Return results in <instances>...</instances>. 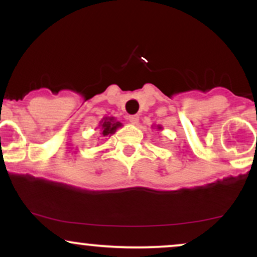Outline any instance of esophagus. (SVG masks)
Returning <instances> with one entry per match:
<instances>
[{"instance_id": "1", "label": "esophagus", "mask_w": 257, "mask_h": 257, "mask_svg": "<svg viewBox=\"0 0 257 257\" xmlns=\"http://www.w3.org/2000/svg\"><path fill=\"white\" fill-rule=\"evenodd\" d=\"M128 120L133 123V124H137L139 122V116L138 114H131V116H128Z\"/></svg>"}]
</instances>
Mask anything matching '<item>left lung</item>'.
Here are the masks:
<instances>
[{
	"mask_svg": "<svg viewBox=\"0 0 257 257\" xmlns=\"http://www.w3.org/2000/svg\"><path fill=\"white\" fill-rule=\"evenodd\" d=\"M158 129H161V126H158Z\"/></svg>",
	"mask_w": 257,
	"mask_h": 257,
	"instance_id": "left-lung-1",
	"label": "left lung"
}]
</instances>
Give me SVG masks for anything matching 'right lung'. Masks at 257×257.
Instances as JSON below:
<instances>
[{
    "label": "right lung",
    "mask_w": 257,
    "mask_h": 257,
    "mask_svg": "<svg viewBox=\"0 0 257 257\" xmlns=\"http://www.w3.org/2000/svg\"><path fill=\"white\" fill-rule=\"evenodd\" d=\"M101 123H102V124H101L102 135H104V137H107V135L113 134V133L116 132V129L118 128V126L122 125L119 122H116L113 117H110V118H106V119L102 120Z\"/></svg>",
    "instance_id": "1"
}]
</instances>
